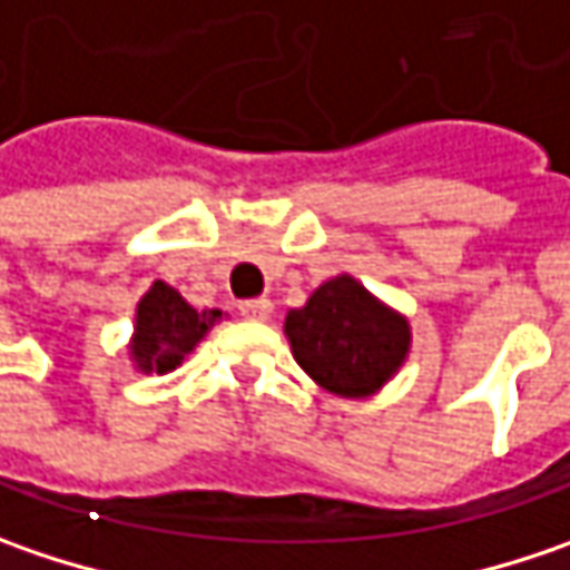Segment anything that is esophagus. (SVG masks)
Listing matches in <instances>:
<instances>
[{"label":"esophagus","instance_id":"obj_1","mask_svg":"<svg viewBox=\"0 0 570 570\" xmlns=\"http://www.w3.org/2000/svg\"><path fill=\"white\" fill-rule=\"evenodd\" d=\"M238 312L245 315V318H252V322H264V318H271V312H274V303L271 299H245V303H238Z\"/></svg>","mask_w":570,"mask_h":570}]
</instances>
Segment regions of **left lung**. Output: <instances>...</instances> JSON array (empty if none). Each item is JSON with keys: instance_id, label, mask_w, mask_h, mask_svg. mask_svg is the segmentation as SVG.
<instances>
[{"instance_id": "left-lung-1", "label": "left lung", "mask_w": 570, "mask_h": 570, "mask_svg": "<svg viewBox=\"0 0 570 570\" xmlns=\"http://www.w3.org/2000/svg\"><path fill=\"white\" fill-rule=\"evenodd\" d=\"M284 332L296 363L344 399L380 392L411 347L409 318L383 306L351 274L325 281L303 309L286 312Z\"/></svg>"}]
</instances>
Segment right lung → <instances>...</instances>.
<instances>
[{"mask_svg": "<svg viewBox=\"0 0 570 570\" xmlns=\"http://www.w3.org/2000/svg\"><path fill=\"white\" fill-rule=\"evenodd\" d=\"M219 318V309L197 312L175 286L156 281L139 299L130 357L142 373H168L185 363Z\"/></svg>", "mask_w": 570, "mask_h": 570, "instance_id": "1", "label": "right lung"}]
</instances>
